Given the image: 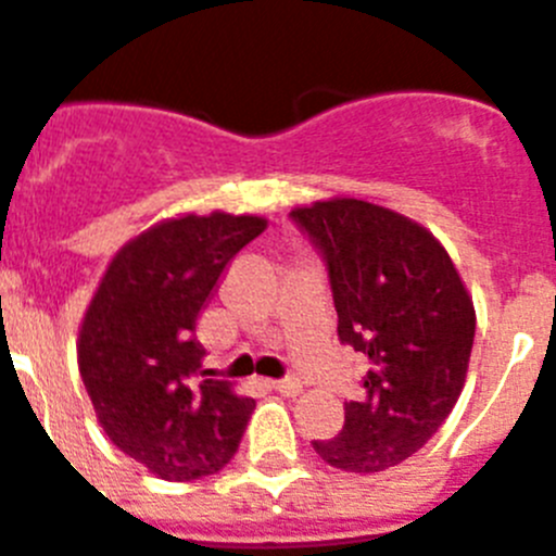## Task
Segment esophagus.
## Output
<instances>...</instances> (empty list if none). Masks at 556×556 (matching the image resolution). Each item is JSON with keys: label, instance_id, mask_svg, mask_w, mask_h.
I'll use <instances>...</instances> for the list:
<instances>
[{"label": "esophagus", "instance_id": "34e87169", "mask_svg": "<svg viewBox=\"0 0 556 556\" xmlns=\"http://www.w3.org/2000/svg\"><path fill=\"white\" fill-rule=\"evenodd\" d=\"M269 387H273L275 392L287 395V397H294V395H301V392H303V384L298 381V378H281V381H273Z\"/></svg>", "mask_w": 556, "mask_h": 556}]
</instances>
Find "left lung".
Returning <instances> with one entry per match:
<instances>
[{
	"label": "left lung",
	"mask_w": 556,
	"mask_h": 556,
	"mask_svg": "<svg viewBox=\"0 0 556 556\" xmlns=\"http://www.w3.org/2000/svg\"><path fill=\"white\" fill-rule=\"evenodd\" d=\"M292 219L326 258L339 339L367 356L365 395L314 451L351 473L395 468L434 437L465 387L473 298L434 233L397 211L331 198Z\"/></svg>",
	"instance_id": "obj_1"
}]
</instances>
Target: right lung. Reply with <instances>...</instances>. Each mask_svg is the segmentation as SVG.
Returning <instances> with one entry per match:
<instances>
[{"label":"right lung","instance_id":"right-lung-1","mask_svg":"<svg viewBox=\"0 0 556 556\" xmlns=\"http://www.w3.org/2000/svg\"><path fill=\"white\" fill-rule=\"evenodd\" d=\"M267 228L253 214H184L122 244L77 337V365L111 443L150 473L191 481L239 448L253 397L205 378L198 317L219 275Z\"/></svg>","mask_w":556,"mask_h":556}]
</instances>
